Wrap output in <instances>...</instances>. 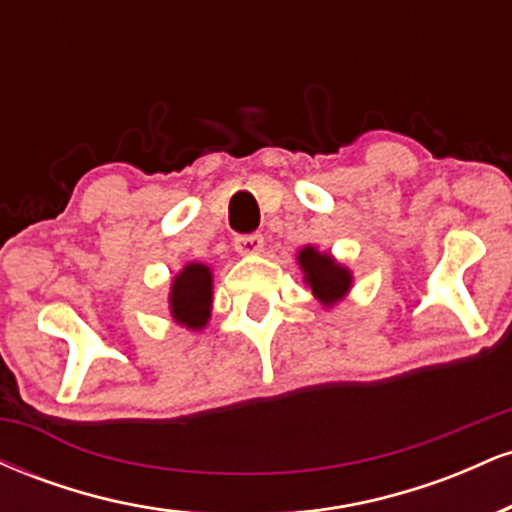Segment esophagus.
Masks as SVG:
<instances>
[{
    "label": "esophagus",
    "instance_id": "obj_1",
    "mask_svg": "<svg viewBox=\"0 0 512 512\" xmlns=\"http://www.w3.org/2000/svg\"><path fill=\"white\" fill-rule=\"evenodd\" d=\"M233 245H236V250L240 252V255H252V252L262 250L264 238L260 236V233H245V236H236Z\"/></svg>",
    "mask_w": 512,
    "mask_h": 512
}]
</instances>
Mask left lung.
<instances>
[{
    "mask_svg": "<svg viewBox=\"0 0 512 512\" xmlns=\"http://www.w3.org/2000/svg\"><path fill=\"white\" fill-rule=\"evenodd\" d=\"M298 262H301L305 281L310 284V289H313L315 296L325 305L337 303L349 291V269L339 267L330 255H322L315 248H303L301 255H298Z\"/></svg>",
    "mask_w": 512,
    "mask_h": 512,
    "instance_id": "left-lung-1",
    "label": "left lung"
}]
</instances>
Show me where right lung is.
I'll use <instances>...</instances> for the list:
<instances>
[{
	"label": "right lung",
	"instance_id": "obj_1",
	"mask_svg": "<svg viewBox=\"0 0 512 512\" xmlns=\"http://www.w3.org/2000/svg\"><path fill=\"white\" fill-rule=\"evenodd\" d=\"M170 313L175 322L199 330L211 315V272L204 264H187L170 286Z\"/></svg>",
	"mask_w": 512,
	"mask_h": 512
}]
</instances>
